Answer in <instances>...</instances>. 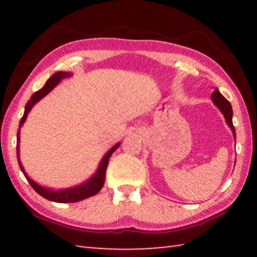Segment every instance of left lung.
<instances>
[{"label":"left lung","mask_w":257,"mask_h":257,"mask_svg":"<svg viewBox=\"0 0 257 257\" xmlns=\"http://www.w3.org/2000/svg\"><path fill=\"white\" fill-rule=\"evenodd\" d=\"M212 100L213 102H214V105L220 109V110L222 111V113L224 114V118L226 120V122L228 124V127H230L232 129L233 132V135H234V138H236L235 136V128H234L233 125V121H232V116H233V110H232V106L231 103L228 102V100L226 99V98L223 96L221 92L215 89L214 91H213L212 94Z\"/></svg>","instance_id":"obj_1"}]
</instances>
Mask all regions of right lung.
<instances>
[{"mask_svg":"<svg viewBox=\"0 0 257 257\" xmlns=\"http://www.w3.org/2000/svg\"><path fill=\"white\" fill-rule=\"evenodd\" d=\"M69 76H70V74L67 72L66 73L65 72L55 73L51 78L47 79L44 87H43L42 89L37 90L36 92H34V94L31 96L30 100L27 101L26 106H25V111H24L23 117H22L21 121H20V128L22 127V124L24 123V121L26 120V117H27V113H29V111L33 108V106H34L38 100L42 99L43 97L46 96L48 92H50L54 88V87H55L59 83V81L64 78L69 77ZM20 128L18 130V144H16V155H18L19 166L21 168L22 172H23L24 177L26 178L27 181H29V183L32 185V188L34 189L41 196H43V198H45L50 201L58 202V203H70V202H76V201L84 200L86 198H89V196L97 194L101 190L103 183H105V176H106V170L108 167L109 158H110L113 152L118 149L119 144L113 146L112 148L105 155V157L102 158V160L99 165V169H98L97 172L94 174V177L89 179L88 181L85 182L84 184L78 185V187L72 188V189L54 191L52 189L41 187V185H38L36 182L33 181V180L26 174L23 166H22V162L20 161Z\"/></svg>","mask_w":257,"mask_h":257,"instance_id":"obj_1","label":"right lung"}]
</instances>
